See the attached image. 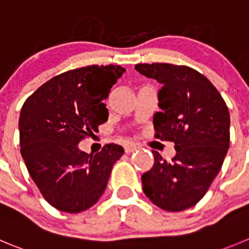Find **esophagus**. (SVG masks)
Instances as JSON below:
<instances>
[{
	"instance_id": "esophagus-1",
	"label": "esophagus",
	"mask_w": 249,
	"mask_h": 249,
	"mask_svg": "<svg viewBox=\"0 0 249 249\" xmlns=\"http://www.w3.org/2000/svg\"><path fill=\"white\" fill-rule=\"evenodd\" d=\"M136 150H137V145H134V144H127V145L124 146V151H126V154L133 153V151Z\"/></svg>"
}]
</instances>
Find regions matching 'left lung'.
I'll list each match as a JSON object with an SVG mask.
<instances>
[{
    "instance_id": "8db88e82",
    "label": "left lung",
    "mask_w": 249,
    "mask_h": 249,
    "mask_svg": "<svg viewBox=\"0 0 249 249\" xmlns=\"http://www.w3.org/2000/svg\"><path fill=\"white\" fill-rule=\"evenodd\" d=\"M136 70L162 85L160 112L154 115L156 138L175 143L166 161L153 151L154 165L142 176L143 191L155 205L181 212L205 196L230 146V113L208 78L187 66L141 63Z\"/></svg>"
}]
</instances>
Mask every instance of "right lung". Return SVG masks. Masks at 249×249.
Returning a JSON list of instances; mask_svg holds the SVG:
<instances>
[{
  "label": "right lung",
  "instance_id": "add662e5",
  "mask_svg": "<svg viewBox=\"0 0 249 249\" xmlns=\"http://www.w3.org/2000/svg\"><path fill=\"white\" fill-rule=\"evenodd\" d=\"M126 70L88 66L56 75L25 100L19 116L20 153L30 177L56 209L80 213L93 207L123 148L107 144L93 154L78 144L106 122L103 103Z\"/></svg>",
  "mask_w": 249,
  "mask_h": 249
}]
</instances>
